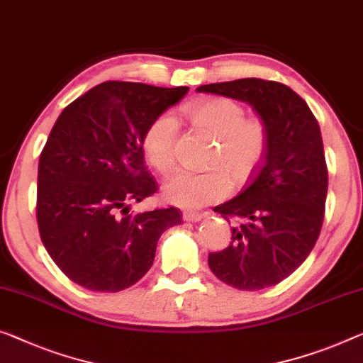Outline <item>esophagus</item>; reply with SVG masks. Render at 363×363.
Here are the masks:
<instances>
[{
  "label": "esophagus",
  "mask_w": 363,
  "mask_h": 363,
  "mask_svg": "<svg viewBox=\"0 0 363 363\" xmlns=\"http://www.w3.org/2000/svg\"><path fill=\"white\" fill-rule=\"evenodd\" d=\"M183 219L188 222H198L203 219V214L194 213V211H183Z\"/></svg>",
  "instance_id": "34e87169"
}]
</instances>
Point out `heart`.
<instances>
[{
	"label": "heart",
	"mask_w": 363,
	"mask_h": 363,
	"mask_svg": "<svg viewBox=\"0 0 363 363\" xmlns=\"http://www.w3.org/2000/svg\"><path fill=\"white\" fill-rule=\"evenodd\" d=\"M185 113L194 126L216 139L209 164L224 166L238 185L248 182L263 165L271 144L269 128L259 116H245L243 107L235 100H196L188 105ZM177 136L178 120L172 113L155 116L144 131L143 150L159 174H167L174 167ZM221 167L175 172L165 185V198L186 209L224 199L230 193L232 180Z\"/></svg>",
	"instance_id": "b5f03b06"
}]
</instances>
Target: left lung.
Returning a JSON list of instances; mask_svg holds the SVG:
<instances>
[{"mask_svg": "<svg viewBox=\"0 0 363 363\" xmlns=\"http://www.w3.org/2000/svg\"><path fill=\"white\" fill-rule=\"evenodd\" d=\"M252 105L269 128L267 157L252 183L216 213L233 220L232 242L209 253L217 279L238 291H261L289 277L320 237L328 167L320 125L305 100L276 81L237 79L199 86Z\"/></svg>", "mask_w": 363, "mask_h": 363, "instance_id": "1", "label": "left lung"}]
</instances>
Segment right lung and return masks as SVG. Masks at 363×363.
Returning <instances> with one entry per match:
<instances>
[{
	"mask_svg": "<svg viewBox=\"0 0 363 363\" xmlns=\"http://www.w3.org/2000/svg\"><path fill=\"white\" fill-rule=\"evenodd\" d=\"M188 87L107 81L71 102L38 160L37 224L43 247L72 282L120 292L154 263L157 242L180 209L131 213L157 191L143 136Z\"/></svg>",
	"mask_w": 363,
	"mask_h": 363,
	"instance_id": "1",
	"label": "right lung"
}]
</instances>
